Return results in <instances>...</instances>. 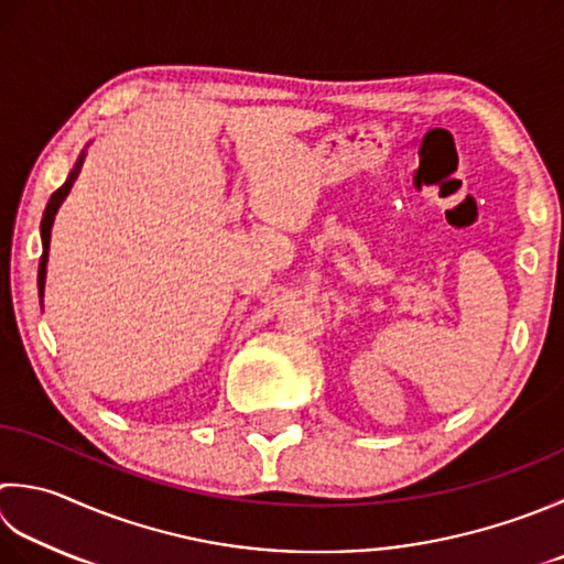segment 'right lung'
Masks as SVG:
<instances>
[{
  "mask_svg": "<svg viewBox=\"0 0 564 564\" xmlns=\"http://www.w3.org/2000/svg\"><path fill=\"white\" fill-rule=\"evenodd\" d=\"M80 165H83V156L80 161H77L75 171L70 173V178L65 181L58 191H55L51 195V200L46 205V213H43V219H41V239H43V253H41V263H39V295H43V283H46V263H48V245H51V227H53V217L55 213H58L61 203L65 200V195L70 193V187L77 178V173H80Z\"/></svg>",
  "mask_w": 564,
  "mask_h": 564,
  "instance_id": "right-lung-1",
  "label": "right lung"
}]
</instances>
